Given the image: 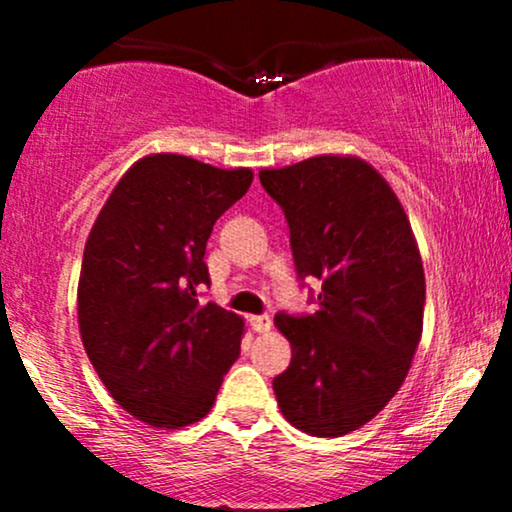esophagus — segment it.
<instances>
[{
    "mask_svg": "<svg viewBox=\"0 0 512 512\" xmlns=\"http://www.w3.org/2000/svg\"><path fill=\"white\" fill-rule=\"evenodd\" d=\"M250 325L255 332H269L272 330V317L269 315H252Z\"/></svg>",
    "mask_w": 512,
    "mask_h": 512,
    "instance_id": "1",
    "label": "esophagus"
}]
</instances>
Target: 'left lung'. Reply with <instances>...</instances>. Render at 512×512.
Here are the masks:
<instances>
[{
	"label": "left lung",
	"instance_id": "8db88e82",
	"mask_svg": "<svg viewBox=\"0 0 512 512\" xmlns=\"http://www.w3.org/2000/svg\"><path fill=\"white\" fill-rule=\"evenodd\" d=\"M284 211L298 279H317L310 315L276 313L291 366L274 378L286 421L320 438L368 424L407 378L424 327L426 281L402 204L354 156L260 170Z\"/></svg>",
	"mask_w": 512,
	"mask_h": 512
}]
</instances>
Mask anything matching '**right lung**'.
<instances>
[{"instance_id":"1","label":"right lung","mask_w":512,"mask_h":512,"mask_svg":"<svg viewBox=\"0 0 512 512\" xmlns=\"http://www.w3.org/2000/svg\"><path fill=\"white\" fill-rule=\"evenodd\" d=\"M252 170L178 154L134 163L88 233L81 342L122 409L156 428L204 419L240 356L243 320L199 303L211 228L248 192Z\"/></svg>"}]
</instances>
